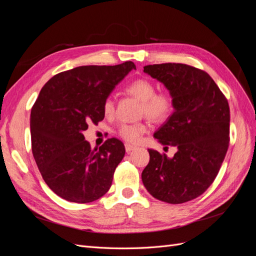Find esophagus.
<instances>
[{"mask_svg": "<svg viewBox=\"0 0 256 256\" xmlns=\"http://www.w3.org/2000/svg\"><path fill=\"white\" fill-rule=\"evenodd\" d=\"M125 148H126V152H127V154H130L131 152L134 150L136 148V146H134V145L129 144V143H126V144H125Z\"/></svg>", "mask_w": 256, "mask_h": 256, "instance_id": "obj_1", "label": "esophagus"}]
</instances>
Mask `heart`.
<instances>
[{"label": "heart", "instance_id": "b5f03b06", "mask_svg": "<svg viewBox=\"0 0 256 256\" xmlns=\"http://www.w3.org/2000/svg\"><path fill=\"white\" fill-rule=\"evenodd\" d=\"M129 95L141 102V113L150 120L161 122L170 118L174 111V102L172 96L166 92H156L157 88L152 81L147 79H138L126 86ZM106 115H110L114 111L113 98L106 97L102 104ZM146 125L143 122L122 124L118 128V134L124 140L130 143L140 141L143 134L146 132Z\"/></svg>", "mask_w": 256, "mask_h": 256}]
</instances>
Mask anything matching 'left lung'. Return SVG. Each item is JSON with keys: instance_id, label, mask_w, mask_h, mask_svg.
<instances>
[{"instance_id": "8db88e82", "label": "left lung", "mask_w": 256, "mask_h": 256, "mask_svg": "<svg viewBox=\"0 0 256 256\" xmlns=\"http://www.w3.org/2000/svg\"><path fill=\"white\" fill-rule=\"evenodd\" d=\"M144 72L161 82L174 102V112L154 136L175 146L173 158L148 150L142 172L146 190L157 200L182 204L200 196L212 184L230 142V106L207 72L186 64L147 65Z\"/></svg>"}]
</instances>
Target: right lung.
Listing matches in <instances>:
<instances>
[{"label": "right lung", "instance_id": "obj_1", "mask_svg": "<svg viewBox=\"0 0 256 256\" xmlns=\"http://www.w3.org/2000/svg\"><path fill=\"white\" fill-rule=\"evenodd\" d=\"M132 69V62L80 66L52 76L42 88L30 111L32 152L44 180L62 198L90 203L109 191L125 146L111 138L92 150L83 131L104 120V99Z\"/></svg>", "mask_w": 256, "mask_h": 256}]
</instances>
